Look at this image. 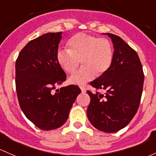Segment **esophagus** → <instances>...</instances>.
<instances>
[{"label":"esophagus","instance_id":"1","mask_svg":"<svg viewBox=\"0 0 156 156\" xmlns=\"http://www.w3.org/2000/svg\"><path fill=\"white\" fill-rule=\"evenodd\" d=\"M80 88H81V92H82V93H86V89H85V87H83L81 86Z\"/></svg>","mask_w":156,"mask_h":156}]
</instances>
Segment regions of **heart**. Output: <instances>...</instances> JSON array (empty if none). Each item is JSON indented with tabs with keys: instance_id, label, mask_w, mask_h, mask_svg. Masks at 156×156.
Listing matches in <instances>:
<instances>
[{
	"instance_id": "obj_1",
	"label": "heart",
	"mask_w": 156,
	"mask_h": 156,
	"mask_svg": "<svg viewBox=\"0 0 156 156\" xmlns=\"http://www.w3.org/2000/svg\"><path fill=\"white\" fill-rule=\"evenodd\" d=\"M68 50L57 52V61L66 73L74 74L81 63V69L69 78L71 83L82 84L103 75L113 60V48L109 39L87 34H75L67 42Z\"/></svg>"
}]
</instances>
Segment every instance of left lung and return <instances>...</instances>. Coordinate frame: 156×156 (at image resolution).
Wrapping results in <instances>:
<instances>
[{
	"mask_svg": "<svg viewBox=\"0 0 156 156\" xmlns=\"http://www.w3.org/2000/svg\"><path fill=\"white\" fill-rule=\"evenodd\" d=\"M106 34L114 44L112 63L105 73L90 82L93 87L105 93L87 91L90 97L87 114L96 129L113 133L126 127L137 113L144 75L137 52L118 36Z\"/></svg>",
	"mask_w": 156,
	"mask_h": 156,
	"instance_id": "obj_1",
	"label": "left lung"
}]
</instances>
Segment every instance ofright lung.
I'll return each mask as SVG.
<instances>
[{"instance_id": "add662e5", "label": "right lung", "mask_w": 156, "mask_h": 156, "mask_svg": "<svg viewBox=\"0 0 156 156\" xmlns=\"http://www.w3.org/2000/svg\"><path fill=\"white\" fill-rule=\"evenodd\" d=\"M62 32L48 33L30 41L16 62V88L21 109L42 130H53L66 122L81 90L69 85L56 90L66 75L57 61Z\"/></svg>"}]
</instances>
